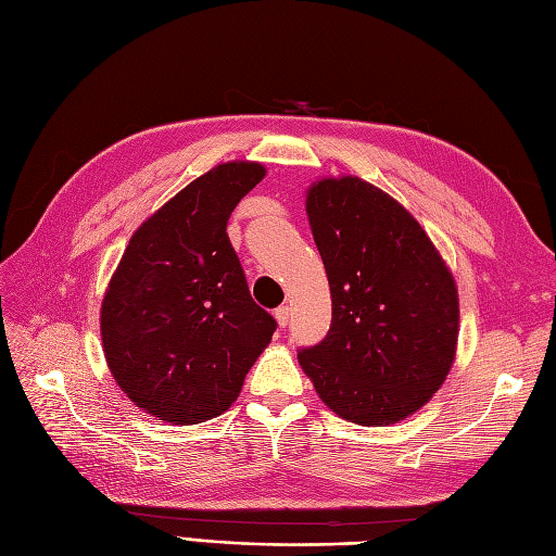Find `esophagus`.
<instances>
[{
    "label": "esophagus",
    "instance_id": "esophagus-1",
    "mask_svg": "<svg viewBox=\"0 0 556 556\" xmlns=\"http://www.w3.org/2000/svg\"><path fill=\"white\" fill-rule=\"evenodd\" d=\"M276 323H278V327H288V323H290V308L288 306H280V308H276Z\"/></svg>",
    "mask_w": 556,
    "mask_h": 556
}]
</instances>
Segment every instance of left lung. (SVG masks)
Masks as SVG:
<instances>
[{"label":"left lung","instance_id":"left-lung-1","mask_svg":"<svg viewBox=\"0 0 556 556\" xmlns=\"http://www.w3.org/2000/svg\"><path fill=\"white\" fill-rule=\"evenodd\" d=\"M306 213L329 278L331 327L323 343L299 352V364L339 417L396 425L450 374L457 285L427 231L371 182L317 180Z\"/></svg>","mask_w":556,"mask_h":556}]
</instances>
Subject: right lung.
<instances>
[{
    "instance_id": "1",
    "label": "right lung",
    "mask_w": 556,
    "mask_h": 556,
    "mask_svg": "<svg viewBox=\"0 0 556 556\" xmlns=\"http://www.w3.org/2000/svg\"><path fill=\"white\" fill-rule=\"evenodd\" d=\"M266 176L225 162L134 231L102 301L104 357L134 406L197 425L237 401L276 319L250 296L227 220Z\"/></svg>"
}]
</instances>
